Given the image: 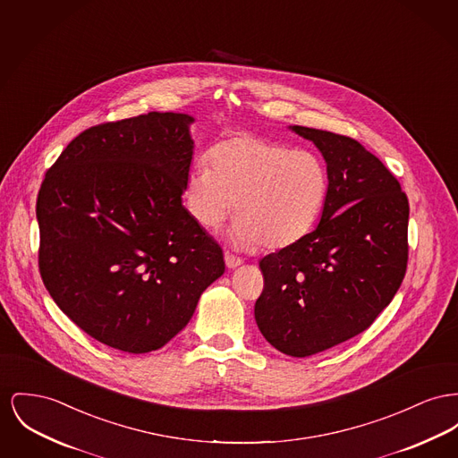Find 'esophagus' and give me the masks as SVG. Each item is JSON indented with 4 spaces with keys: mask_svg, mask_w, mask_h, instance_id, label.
I'll use <instances>...</instances> for the list:
<instances>
[{
    "mask_svg": "<svg viewBox=\"0 0 458 458\" xmlns=\"http://www.w3.org/2000/svg\"><path fill=\"white\" fill-rule=\"evenodd\" d=\"M225 263H226V268L233 269L242 265V259L233 256V254H230V252H225Z\"/></svg>",
    "mask_w": 458,
    "mask_h": 458,
    "instance_id": "obj_1",
    "label": "esophagus"
}]
</instances>
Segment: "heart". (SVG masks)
Returning a JSON list of instances; mask_svg holds the SVG:
<instances>
[{
    "instance_id": "b5f03b06",
    "label": "heart",
    "mask_w": 458,
    "mask_h": 458,
    "mask_svg": "<svg viewBox=\"0 0 458 458\" xmlns=\"http://www.w3.org/2000/svg\"><path fill=\"white\" fill-rule=\"evenodd\" d=\"M208 161L190 167L183 193L200 226H219L235 206L228 241L243 250L259 243L285 249L313 230L328 191L325 162L315 152L239 135L216 143Z\"/></svg>"
}]
</instances>
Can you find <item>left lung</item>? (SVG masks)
Here are the masks:
<instances>
[{
    "mask_svg": "<svg viewBox=\"0 0 458 458\" xmlns=\"http://www.w3.org/2000/svg\"><path fill=\"white\" fill-rule=\"evenodd\" d=\"M291 131L322 154L328 191L318 226L259 261L254 317L275 350L306 358L367 330L393 301L408 261V199L389 169L348 136Z\"/></svg>",
    "mask_w": 458,
    "mask_h": 458,
    "instance_id": "left-lung-1",
    "label": "left lung"
}]
</instances>
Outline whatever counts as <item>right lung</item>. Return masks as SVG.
Here are the masks:
<instances>
[{
	"mask_svg": "<svg viewBox=\"0 0 458 458\" xmlns=\"http://www.w3.org/2000/svg\"><path fill=\"white\" fill-rule=\"evenodd\" d=\"M193 123L148 112L89 128L39 190L43 282L72 322L114 350L162 348L225 273L221 247L182 199Z\"/></svg>",
	"mask_w": 458,
	"mask_h": 458,
	"instance_id": "1",
	"label": "right lung"
}]
</instances>
